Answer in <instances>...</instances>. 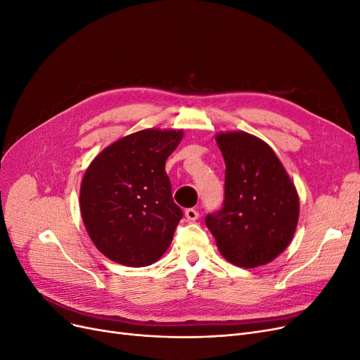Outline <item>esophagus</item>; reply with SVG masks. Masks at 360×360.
I'll return each instance as SVG.
<instances>
[{"instance_id":"obj_1","label":"esophagus","mask_w":360,"mask_h":360,"mask_svg":"<svg viewBox=\"0 0 360 360\" xmlns=\"http://www.w3.org/2000/svg\"><path fill=\"white\" fill-rule=\"evenodd\" d=\"M185 218L193 222L198 218V212L195 209H187V210H185Z\"/></svg>"}]
</instances>
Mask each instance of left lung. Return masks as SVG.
I'll return each instance as SVG.
<instances>
[{
    "instance_id": "obj_1",
    "label": "left lung",
    "mask_w": 360,
    "mask_h": 360,
    "mask_svg": "<svg viewBox=\"0 0 360 360\" xmlns=\"http://www.w3.org/2000/svg\"><path fill=\"white\" fill-rule=\"evenodd\" d=\"M225 160L224 207L206 217L221 255L238 267L255 269L289 246L300 218L294 181L271 146L246 131H219Z\"/></svg>"
}]
</instances>
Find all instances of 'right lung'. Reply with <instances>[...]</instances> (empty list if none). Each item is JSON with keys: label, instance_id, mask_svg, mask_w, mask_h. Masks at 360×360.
Segmentation results:
<instances>
[{"label": "right lung", "instance_id": "add662e5", "mask_svg": "<svg viewBox=\"0 0 360 360\" xmlns=\"http://www.w3.org/2000/svg\"><path fill=\"white\" fill-rule=\"evenodd\" d=\"M184 130L143 129L103 148L84 172L79 210L93 245L126 267L157 262L172 243L182 210L165 170Z\"/></svg>", "mask_w": 360, "mask_h": 360}]
</instances>
